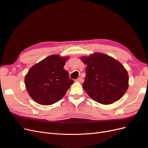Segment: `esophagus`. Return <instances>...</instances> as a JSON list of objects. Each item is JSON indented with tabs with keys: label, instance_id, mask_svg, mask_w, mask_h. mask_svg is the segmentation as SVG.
<instances>
[{
	"label": "esophagus",
	"instance_id": "esophagus-1",
	"mask_svg": "<svg viewBox=\"0 0 148 148\" xmlns=\"http://www.w3.org/2000/svg\"><path fill=\"white\" fill-rule=\"evenodd\" d=\"M75 81L77 82H79V83H83V79L82 77H80V78H77V79L75 80Z\"/></svg>",
	"mask_w": 148,
	"mask_h": 148
}]
</instances>
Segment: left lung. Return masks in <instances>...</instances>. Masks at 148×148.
<instances>
[{"label":"left lung","mask_w":148,"mask_h":148,"mask_svg":"<svg viewBox=\"0 0 148 148\" xmlns=\"http://www.w3.org/2000/svg\"><path fill=\"white\" fill-rule=\"evenodd\" d=\"M81 59L87 65L83 88L92 99L110 104L125 95L128 88V75L119 62L102 53Z\"/></svg>","instance_id":"left-lung-1"}]
</instances>
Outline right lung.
<instances>
[{
    "label": "right lung",
    "mask_w": 148,
    "mask_h": 148,
    "mask_svg": "<svg viewBox=\"0 0 148 148\" xmlns=\"http://www.w3.org/2000/svg\"><path fill=\"white\" fill-rule=\"evenodd\" d=\"M68 57L52 55L35 64L25 78L26 91L41 105L54 104L63 97L74 82L64 69Z\"/></svg>",
    "instance_id": "add662e5"
}]
</instances>
